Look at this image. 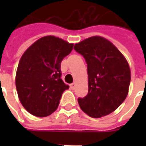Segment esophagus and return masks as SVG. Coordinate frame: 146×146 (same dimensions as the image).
Masks as SVG:
<instances>
[{"instance_id":"1","label":"esophagus","mask_w":146,"mask_h":146,"mask_svg":"<svg viewBox=\"0 0 146 146\" xmlns=\"http://www.w3.org/2000/svg\"><path fill=\"white\" fill-rule=\"evenodd\" d=\"M70 87L71 89H74L76 87V84L75 83H71V84L70 85Z\"/></svg>"}]
</instances>
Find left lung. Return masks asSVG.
Returning <instances> with one entry per match:
<instances>
[{"instance_id": "8db88e82", "label": "left lung", "mask_w": 146, "mask_h": 146, "mask_svg": "<svg viewBox=\"0 0 146 146\" xmlns=\"http://www.w3.org/2000/svg\"><path fill=\"white\" fill-rule=\"evenodd\" d=\"M87 64L89 92L79 98L80 108L94 118L115 111L124 102L130 83L127 60L111 42L93 36L74 45Z\"/></svg>"}]
</instances>
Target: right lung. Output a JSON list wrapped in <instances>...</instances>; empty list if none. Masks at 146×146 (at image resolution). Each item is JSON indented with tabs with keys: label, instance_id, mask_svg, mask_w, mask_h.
<instances>
[{
	"label": "right lung",
	"instance_id": "1",
	"mask_svg": "<svg viewBox=\"0 0 146 146\" xmlns=\"http://www.w3.org/2000/svg\"><path fill=\"white\" fill-rule=\"evenodd\" d=\"M73 47L49 35L37 40L23 54L16 87L21 104L31 114L44 117L57 110L62 94L69 89L61 80L60 63Z\"/></svg>",
	"mask_w": 146,
	"mask_h": 146
}]
</instances>
